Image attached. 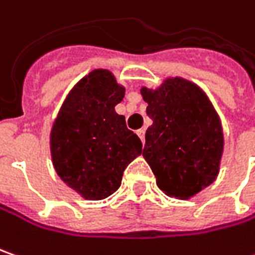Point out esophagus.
<instances>
[{
    "label": "esophagus",
    "instance_id": "34e87169",
    "mask_svg": "<svg viewBox=\"0 0 255 255\" xmlns=\"http://www.w3.org/2000/svg\"><path fill=\"white\" fill-rule=\"evenodd\" d=\"M137 136L140 137L142 143H145V129H139V130H137Z\"/></svg>",
    "mask_w": 255,
    "mask_h": 255
}]
</instances>
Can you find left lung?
Masks as SVG:
<instances>
[{
	"instance_id": "obj_1",
	"label": "left lung",
	"mask_w": 255,
	"mask_h": 255,
	"mask_svg": "<svg viewBox=\"0 0 255 255\" xmlns=\"http://www.w3.org/2000/svg\"><path fill=\"white\" fill-rule=\"evenodd\" d=\"M140 93L153 121L142 155L156 185L169 197L195 195L218 175L224 146L218 115L199 87L179 77Z\"/></svg>"
}]
</instances>
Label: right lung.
Masks as SVG:
<instances>
[{
    "label": "right lung",
    "instance_id": "right-lung-1",
    "mask_svg": "<svg viewBox=\"0 0 255 255\" xmlns=\"http://www.w3.org/2000/svg\"><path fill=\"white\" fill-rule=\"evenodd\" d=\"M125 89L108 70L83 77L64 100L51 129V158L58 176L86 199L119 189L123 171L142 153V142L115 112Z\"/></svg>",
    "mask_w": 255,
    "mask_h": 255
}]
</instances>
